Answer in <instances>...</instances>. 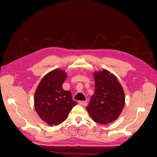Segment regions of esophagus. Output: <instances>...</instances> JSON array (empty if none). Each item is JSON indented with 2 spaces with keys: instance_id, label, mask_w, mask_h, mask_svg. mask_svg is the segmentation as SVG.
I'll use <instances>...</instances> for the list:
<instances>
[{
  "instance_id": "34e87169",
  "label": "esophagus",
  "mask_w": 157,
  "mask_h": 157,
  "mask_svg": "<svg viewBox=\"0 0 157 157\" xmlns=\"http://www.w3.org/2000/svg\"><path fill=\"white\" fill-rule=\"evenodd\" d=\"M79 104L82 106H87V101H79Z\"/></svg>"
}]
</instances>
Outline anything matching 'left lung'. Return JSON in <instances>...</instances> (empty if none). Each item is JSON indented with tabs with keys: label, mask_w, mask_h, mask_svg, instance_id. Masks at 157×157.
<instances>
[{
	"label": "left lung",
	"mask_w": 157,
	"mask_h": 157,
	"mask_svg": "<svg viewBox=\"0 0 157 157\" xmlns=\"http://www.w3.org/2000/svg\"><path fill=\"white\" fill-rule=\"evenodd\" d=\"M94 94L86 109L94 121L108 124L115 121L125 105V93L117 77L107 70L95 71Z\"/></svg>",
	"instance_id": "obj_1"
}]
</instances>
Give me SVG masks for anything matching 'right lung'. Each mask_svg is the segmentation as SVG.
<instances>
[{"mask_svg":"<svg viewBox=\"0 0 157 157\" xmlns=\"http://www.w3.org/2000/svg\"><path fill=\"white\" fill-rule=\"evenodd\" d=\"M67 78L64 70L56 69L42 78L34 94V106L40 117L50 126L57 125L67 118L78 103L70 91L62 86Z\"/></svg>","mask_w":157,"mask_h":157,"instance_id":"1","label":"right lung"}]
</instances>
